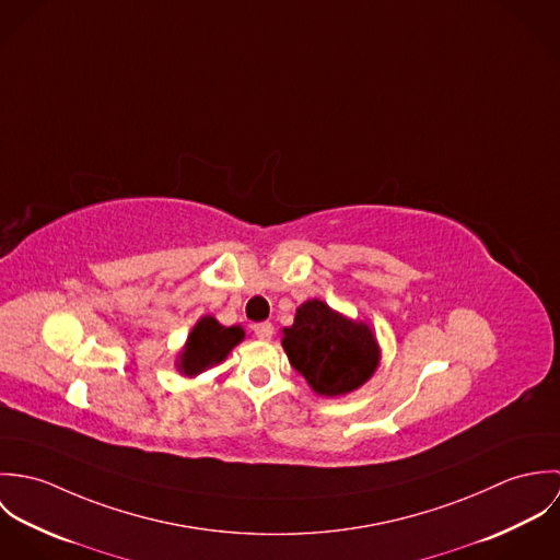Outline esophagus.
<instances>
[{
    "label": "esophagus",
    "mask_w": 560,
    "mask_h": 560,
    "mask_svg": "<svg viewBox=\"0 0 560 560\" xmlns=\"http://www.w3.org/2000/svg\"><path fill=\"white\" fill-rule=\"evenodd\" d=\"M252 329H254L256 338H260V340H271V336H273V325H271V323H267V320L256 323Z\"/></svg>",
    "instance_id": "esophagus-1"
}]
</instances>
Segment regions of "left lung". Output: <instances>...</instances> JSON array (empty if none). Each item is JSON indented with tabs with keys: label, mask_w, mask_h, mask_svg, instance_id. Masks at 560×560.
<instances>
[{
	"label": "left lung",
	"mask_w": 560,
	"mask_h": 560,
	"mask_svg": "<svg viewBox=\"0 0 560 560\" xmlns=\"http://www.w3.org/2000/svg\"><path fill=\"white\" fill-rule=\"evenodd\" d=\"M291 366L320 397H340L371 380L380 345L364 320H351L320 300L304 302L291 327L282 329Z\"/></svg>",
	"instance_id": "1"
}]
</instances>
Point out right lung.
Masks as SVG:
<instances>
[{
    "mask_svg": "<svg viewBox=\"0 0 560 560\" xmlns=\"http://www.w3.org/2000/svg\"><path fill=\"white\" fill-rule=\"evenodd\" d=\"M243 340V327L241 325H222L213 317H202L194 325V329L187 336V342L178 355V371L187 377H194L209 366L220 364L226 360L231 349Z\"/></svg>",
    "mask_w": 560,
    "mask_h": 560,
    "instance_id": "add662e5",
    "label": "right lung"
}]
</instances>
